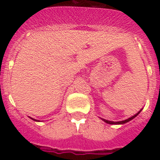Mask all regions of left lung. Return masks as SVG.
<instances>
[{"mask_svg":"<svg viewBox=\"0 0 160 160\" xmlns=\"http://www.w3.org/2000/svg\"><path fill=\"white\" fill-rule=\"evenodd\" d=\"M142 110V109H141ZM141 110L139 112H137L136 114L134 115L133 117H131V118H128V119H126V120H123V121H120V122H112V121H108V120H105V119H104V118H101V120H103L104 122H106V123L108 124H124L126 123V122H129V121H131L132 119H134V118H136L138 115L140 114V112L141 111Z\"/></svg>","mask_w":160,"mask_h":160,"instance_id":"8db88e82","label":"left lung"}]
</instances>
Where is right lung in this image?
<instances>
[{"label": "right lung", "instance_id": "add662e5", "mask_svg": "<svg viewBox=\"0 0 160 160\" xmlns=\"http://www.w3.org/2000/svg\"><path fill=\"white\" fill-rule=\"evenodd\" d=\"M31 119H32V120H34V121H36V122H38V121H37L36 119H33V118H31Z\"/></svg>", "mask_w": 160, "mask_h": 160}]
</instances>
